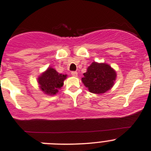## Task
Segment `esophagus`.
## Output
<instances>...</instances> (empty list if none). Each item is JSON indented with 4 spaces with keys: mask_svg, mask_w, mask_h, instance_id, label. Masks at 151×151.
I'll use <instances>...</instances> for the list:
<instances>
[{
    "mask_svg": "<svg viewBox=\"0 0 151 151\" xmlns=\"http://www.w3.org/2000/svg\"><path fill=\"white\" fill-rule=\"evenodd\" d=\"M71 74L73 77H77V74H78V73H77V71H71Z\"/></svg>",
    "mask_w": 151,
    "mask_h": 151,
    "instance_id": "34e87169",
    "label": "esophagus"
}]
</instances>
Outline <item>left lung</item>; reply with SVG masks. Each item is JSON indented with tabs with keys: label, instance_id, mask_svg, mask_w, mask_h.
Segmentation results:
<instances>
[{
	"label": "left lung",
	"instance_id": "left-lung-1",
	"mask_svg": "<svg viewBox=\"0 0 151 151\" xmlns=\"http://www.w3.org/2000/svg\"><path fill=\"white\" fill-rule=\"evenodd\" d=\"M82 81L90 93L102 94L113 87L116 73L109 64L93 62L83 74Z\"/></svg>",
	"mask_w": 151,
	"mask_h": 151
}]
</instances>
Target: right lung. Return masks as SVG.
I'll return each instance as SVG.
<instances>
[{
    "label": "right lung",
    "mask_w": 151,
    "mask_h": 151,
    "mask_svg": "<svg viewBox=\"0 0 151 151\" xmlns=\"http://www.w3.org/2000/svg\"><path fill=\"white\" fill-rule=\"evenodd\" d=\"M66 74H60L56 70L49 67L45 72L38 77L40 88L45 94L53 96L58 92L63 85V81L66 78Z\"/></svg>",
    "instance_id": "1"
}]
</instances>
